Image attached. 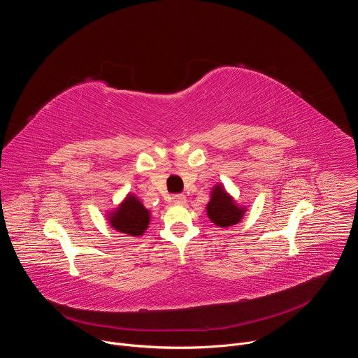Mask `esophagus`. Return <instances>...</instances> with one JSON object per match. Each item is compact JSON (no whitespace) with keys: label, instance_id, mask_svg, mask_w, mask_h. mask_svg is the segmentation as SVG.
Masks as SVG:
<instances>
[{"label":"esophagus","instance_id":"obj_1","mask_svg":"<svg viewBox=\"0 0 358 358\" xmlns=\"http://www.w3.org/2000/svg\"><path fill=\"white\" fill-rule=\"evenodd\" d=\"M173 201L176 202V203H180V206H182V203H185V196L182 195V194H177V195H174L173 196Z\"/></svg>","mask_w":358,"mask_h":358}]
</instances>
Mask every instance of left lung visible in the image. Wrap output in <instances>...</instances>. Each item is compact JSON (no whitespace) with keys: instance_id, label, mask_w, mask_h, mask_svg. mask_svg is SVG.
<instances>
[{"instance_id":"1","label":"left lung","mask_w":358,"mask_h":358,"mask_svg":"<svg viewBox=\"0 0 358 358\" xmlns=\"http://www.w3.org/2000/svg\"><path fill=\"white\" fill-rule=\"evenodd\" d=\"M245 211L246 208L235 203L234 198L225 191L222 184L214 185L211 199L207 203V215L217 227L227 228L238 224Z\"/></svg>"}]
</instances>
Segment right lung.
Wrapping results in <instances>:
<instances>
[{"instance_id": "1", "label": "right lung", "mask_w": 358, "mask_h": 358, "mask_svg": "<svg viewBox=\"0 0 358 358\" xmlns=\"http://www.w3.org/2000/svg\"><path fill=\"white\" fill-rule=\"evenodd\" d=\"M109 222L117 232L127 234L130 236H140L148 227L150 211L144 208L141 201L134 195L129 194L116 211L109 214Z\"/></svg>"}]
</instances>
